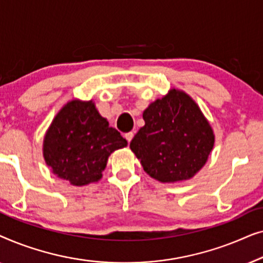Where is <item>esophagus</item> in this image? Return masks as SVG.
Instances as JSON below:
<instances>
[{
    "instance_id": "34e87169",
    "label": "esophagus",
    "mask_w": 263,
    "mask_h": 263,
    "mask_svg": "<svg viewBox=\"0 0 263 263\" xmlns=\"http://www.w3.org/2000/svg\"><path fill=\"white\" fill-rule=\"evenodd\" d=\"M124 138L127 139V141H128V142H130V141H132V139L134 138V133H133V132L125 133V134H124Z\"/></svg>"
}]
</instances>
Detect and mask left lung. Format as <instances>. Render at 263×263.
<instances>
[{
  "instance_id": "obj_1",
  "label": "left lung",
  "mask_w": 263,
  "mask_h": 263,
  "mask_svg": "<svg viewBox=\"0 0 263 263\" xmlns=\"http://www.w3.org/2000/svg\"><path fill=\"white\" fill-rule=\"evenodd\" d=\"M145 125L130 149L151 177L163 183L185 181L197 174L214 146L211 124L185 92L172 88L143 111Z\"/></svg>"
}]
</instances>
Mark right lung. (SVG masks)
<instances>
[{
  "instance_id": "obj_1",
  "label": "right lung",
  "mask_w": 263,
  "mask_h": 263,
  "mask_svg": "<svg viewBox=\"0 0 263 263\" xmlns=\"http://www.w3.org/2000/svg\"><path fill=\"white\" fill-rule=\"evenodd\" d=\"M127 143L92 100L75 99L53 118L43 142V156L57 177L81 186L98 182L110 154Z\"/></svg>"
}]
</instances>
